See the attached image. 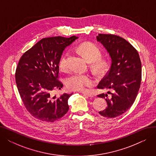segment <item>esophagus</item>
<instances>
[{"instance_id": "1", "label": "esophagus", "mask_w": 156, "mask_h": 156, "mask_svg": "<svg viewBox=\"0 0 156 156\" xmlns=\"http://www.w3.org/2000/svg\"><path fill=\"white\" fill-rule=\"evenodd\" d=\"M81 93H82L84 95H85V96H87V97H94V95L92 94L91 93H90V92H82Z\"/></svg>"}]
</instances>
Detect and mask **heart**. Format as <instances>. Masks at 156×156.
Here are the masks:
<instances>
[{
	"label": "heart",
	"instance_id": "1",
	"mask_svg": "<svg viewBox=\"0 0 156 156\" xmlns=\"http://www.w3.org/2000/svg\"><path fill=\"white\" fill-rule=\"evenodd\" d=\"M77 49L88 61L92 62V66L95 70L101 71L104 68L105 63L99 59L101 52L96 45L90 43H83L78 46ZM66 56L67 54L62 55L59 61V68L63 71L68 69ZM94 82V80L90 75L79 72H74L65 79V85L67 88L76 91L83 90L88 86L92 85Z\"/></svg>",
	"mask_w": 156,
	"mask_h": 156
}]
</instances>
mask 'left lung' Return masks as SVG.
Listing matches in <instances>:
<instances>
[{
	"instance_id": "obj_1",
	"label": "left lung",
	"mask_w": 156,
	"mask_h": 156,
	"mask_svg": "<svg viewBox=\"0 0 156 156\" xmlns=\"http://www.w3.org/2000/svg\"><path fill=\"white\" fill-rule=\"evenodd\" d=\"M97 40L103 45L111 59V68L97 88L112 91L108 92L111 95L109 98L107 94L97 95L105 99L108 104L99 114L108 118H116L128 110L135 101L141 83V61L137 51L124 38L99 34Z\"/></svg>"
}]
</instances>
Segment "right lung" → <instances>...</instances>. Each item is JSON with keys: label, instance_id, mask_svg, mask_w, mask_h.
<instances>
[{"label": "right lung", "instance_id": "obj_1", "mask_svg": "<svg viewBox=\"0 0 156 156\" xmlns=\"http://www.w3.org/2000/svg\"><path fill=\"white\" fill-rule=\"evenodd\" d=\"M78 37L45 38L22 55L16 68V82L23 102L35 118L54 122L69 110L68 99L73 94L52 95L63 86L59 78V61L65 48Z\"/></svg>", "mask_w": 156, "mask_h": 156}]
</instances>
